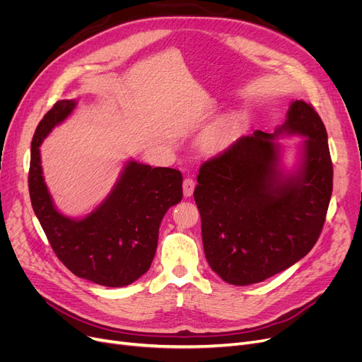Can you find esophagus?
<instances>
[{"instance_id": "esophagus-1", "label": "esophagus", "mask_w": 362, "mask_h": 362, "mask_svg": "<svg viewBox=\"0 0 362 362\" xmlns=\"http://www.w3.org/2000/svg\"><path fill=\"white\" fill-rule=\"evenodd\" d=\"M195 189V180L192 177H185L183 180V195L191 197Z\"/></svg>"}]
</instances>
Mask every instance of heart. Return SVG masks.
I'll return each mask as SVG.
<instances>
[{
    "label": "heart",
    "mask_w": 362,
    "mask_h": 362,
    "mask_svg": "<svg viewBox=\"0 0 362 362\" xmlns=\"http://www.w3.org/2000/svg\"><path fill=\"white\" fill-rule=\"evenodd\" d=\"M240 128L238 117H226L209 128L204 134V146L210 151H219L237 136Z\"/></svg>",
    "instance_id": "1"
}]
</instances>
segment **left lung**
<instances>
[{
	"label": "left lung",
	"instance_id": "8db88e82",
	"mask_svg": "<svg viewBox=\"0 0 362 362\" xmlns=\"http://www.w3.org/2000/svg\"><path fill=\"white\" fill-rule=\"evenodd\" d=\"M282 133L303 135L299 168H279ZM194 198L210 269L226 284L262 282L304 258L322 231L332 192L327 129L312 104L291 103L273 134L240 137L199 167Z\"/></svg>",
	"mask_w": 362,
	"mask_h": 362
}]
</instances>
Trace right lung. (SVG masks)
<instances>
[{
	"instance_id": "obj_1",
	"label": "right lung",
	"mask_w": 362,
	"mask_h": 362,
	"mask_svg": "<svg viewBox=\"0 0 362 362\" xmlns=\"http://www.w3.org/2000/svg\"><path fill=\"white\" fill-rule=\"evenodd\" d=\"M77 101L61 100L40 120L31 143V204L59 261L77 277L120 288L136 282L153 261L159 225L182 199V173L128 160L104 202L82 219L53 204L40 158V144L71 115Z\"/></svg>"
}]
</instances>
